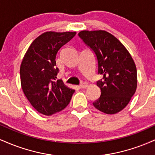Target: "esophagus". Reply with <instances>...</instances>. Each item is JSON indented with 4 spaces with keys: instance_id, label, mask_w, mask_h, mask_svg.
Masks as SVG:
<instances>
[{
    "instance_id": "34e87169",
    "label": "esophagus",
    "mask_w": 155,
    "mask_h": 155,
    "mask_svg": "<svg viewBox=\"0 0 155 155\" xmlns=\"http://www.w3.org/2000/svg\"><path fill=\"white\" fill-rule=\"evenodd\" d=\"M87 86H88L87 83H86V82H82V83L80 84L79 87H80V88H86V87H87Z\"/></svg>"
}]
</instances>
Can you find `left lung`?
I'll list each match as a JSON object with an SVG mask.
<instances>
[{
  "label": "left lung",
  "mask_w": 155,
  "mask_h": 155,
  "mask_svg": "<svg viewBox=\"0 0 155 155\" xmlns=\"http://www.w3.org/2000/svg\"><path fill=\"white\" fill-rule=\"evenodd\" d=\"M79 37L94 51L98 63L97 81L101 97L93 103L95 108L114 114L128 104L137 88V70L127 49L116 37L105 31H82Z\"/></svg>",
  "instance_id": "left-lung-1"
}]
</instances>
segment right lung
Returning a JSON list of instances; mask_svg holds the SVG:
<instances>
[{"label":"right lung","instance_id":"add662e5","mask_svg":"<svg viewBox=\"0 0 155 155\" xmlns=\"http://www.w3.org/2000/svg\"><path fill=\"white\" fill-rule=\"evenodd\" d=\"M76 32L48 31L32 42L20 65L21 87L27 99L39 113L47 116L64 109L75 90L57 80L56 55Z\"/></svg>","mask_w":155,"mask_h":155}]
</instances>
